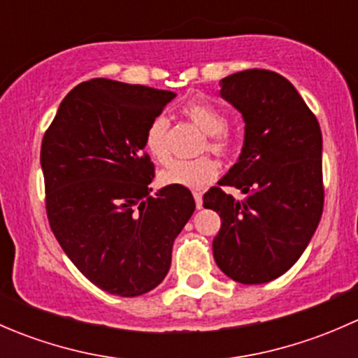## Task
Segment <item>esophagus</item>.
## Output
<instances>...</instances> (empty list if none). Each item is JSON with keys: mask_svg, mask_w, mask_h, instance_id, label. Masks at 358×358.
I'll return each mask as SVG.
<instances>
[{"mask_svg": "<svg viewBox=\"0 0 358 358\" xmlns=\"http://www.w3.org/2000/svg\"><path fill=\"white\" fill-rule=\"evenodd\" d=\"M194 199H196V206H197V209H201L202 208V196L199 192H194Z\"/></svg>", "mask_w": 358, "mask_h": 358, "instance_id": "1", "label": "esophagus"}]
</instances>
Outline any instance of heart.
I'll return each mask as SVG.
<instances>
[{
  "label": "heart",
  "instance_id": "heart-1",
  "mask_svg": "<svg viewBox=\"0 0 358 358\" xmlns=\"http://www.w3.org/2000/svg\"><path fill=\"white\" fill-rule=\"evenodd\" d=\"M182 114L208 136V149L211 152L225 156L234 149V138L225 129L227 119L218 109L202 102H190L182 107ZM169 121L166 115L152 119L145 131V150L156 161L168 159ZM218 176V164L211 157H201L196 161H173L159 173V182L169 187L197 190L211 183Z\"/></svg>",
  "mask_w": 358,
  "mask_h": 358
}]
</instances>
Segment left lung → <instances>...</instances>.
<instances>
[{
    "mask_svg": "<svg viewBox=\"0 0 358 358\" xmlns=\"http://www.w3.org/2000/svg\"><path fill=\"white\" fill-rule=\"evenodd\" d=\"M220 86V96L243 115L244 142L218 185L246 197L234 199L218 187L202 197L222 218L213 255L236 282H270L298 262L322 216V133L298 90L277 72L249 69Z\"/></svg>",
    "mask_w": 358,
    "mask_h": 358,
    "instance_id": "obj_1",
    "label": "left lung"
}]
</instances>
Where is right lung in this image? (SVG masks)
Listing matches in <instances>:
<instances>
[{
  "label": "right lung",
  "instance_id": "right-lung-1",
  "mask_svg": "<svg viewBox=\"0 0 358 358\" xmlns=\"http://www.w3.org/2000/svg\"><path fill=\"white\" fill-rule=\"evenodd\" d=\"M176 93L92 79L67 93L41 143L50 227L100 289L133 298L162 282L196 209L189 189L150 196L145 131Z\"/></svg>",
  "mask_w": 358,
  "mask_h": 358
}]
</instances>
